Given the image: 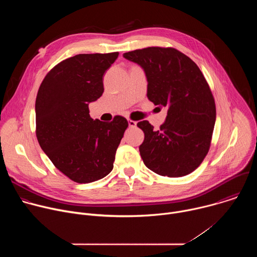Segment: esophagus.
Here are the masks:
<instances>
[{"label":"esophagus","instance_id":"obj_1","mask_svg":"<svg viewBox=\"0 0 257 257\" xmlns=\"http://www.w3.org/2000/svg\"><path fill=\"white\" fill-rule=\"evenodd\" d=\"M128 125H129V127H136L137 122H136V121H134V120L129 119V120H128Z\"/></svg>","mask_w":257,"mask_h":257}]
</instances>
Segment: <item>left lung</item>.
<instances>
[{
  "label": "left lung",
  "instance_id": "obj_1",
  "mask_svg": "<svg viewBox=\"0 0 257 257\" xmlns=\"http://www.w3.org/2000/svg\"><path fill=\"white\" fill-rule=\"evenodd\" d=\"M123 57L144 70L149 99L169 107L160 130L149 121L137 123L144 132V165L171 178L190 174L208 153L215 123L214 98L200 69L174 48L151 47Z\"/></svg>",
  "mask_w": 257,
  "mask_h": 257
}]
</instances>
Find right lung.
Masks as SVG:
<instances>
[{"instance_id": "1", "label": "right lung", "mask_w": 257, "mask_h": 257, "mask_svg": "<svg viewBox=\"0 0 257 257\" xmlns=\"http://www.w3.org/2000/svg\"><path fill=\"white\" fill-rule=\"evenodd\" d=\"M119 53L79 54L56 65L43 80L35 100L36 137L55 167L77 183H90L113 170L128 127L93 120L88 103L103 92L102 77Z\"/></svg>"}]
</instances>
